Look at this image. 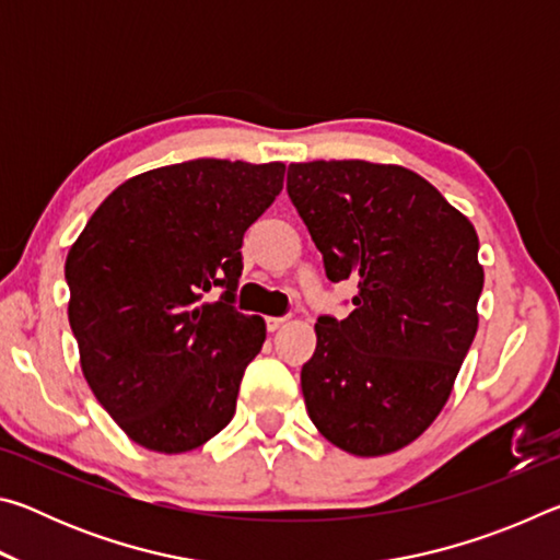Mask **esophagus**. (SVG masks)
Here are the masks:
<instances>
[{
	"label": "esophagus",
	"instance_id": "obj_1",
	"mask_svg": "<svg viewBox=\"0 0 560 560\" xmlns=\"http://www.w3.org/2000/svg\"><path fill=\"white\" fill-rule=\"evenodd\" d=\"M283 324H287V318H277V316L267 318V328L271 330V334H273V330H279Z\"/></svg>",
	"mask_w": 560,
	"mask_h": 560
}]
</instances>
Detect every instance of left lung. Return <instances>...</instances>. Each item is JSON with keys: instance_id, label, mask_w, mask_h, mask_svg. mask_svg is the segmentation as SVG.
<instances>
[{"instance_id": "left-lung-1", "label": "left lung", "mask_w": 560, "mask_h": 560, "mask_svg": "<svg viewBox=\"0 0 560 560\" xmlns=\"http://www.w3.org/2000/svg\"><path fill=\"white\" fill-rule=\"evenodd\" d=\"M287 189L326 277L358 283L353 314L318 318L301 368L311 422L355 457L402 450L438 420L477 336L479 236L402 165L293 163Z\"/></svg>"}]
</instances>
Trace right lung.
<instances>
[{
	"instance_id": "1",
	"label": "right lung",
	"mask_w": 560,
	"mask_h": 560,
	"mask_svg": "<svg viewBox=\"0 0 560 560\" xmlns=\"http://www.w3.org/2000/svg\"><path fill=\"white\" fill-rule=\"evenodd\" d=\"M283 163L148 170L101 202L66 257L69 324L96 400L150 452L183 454L222 432L244 368L267 338L234 311L244 232L283 187ZM212 288L223 296L206 301Z\"/></svg>"
}]
</instances>
